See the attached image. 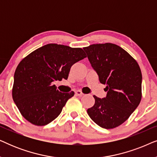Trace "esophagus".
Masks as SVG:
<instances>
[{"label": "esophagus", "mask_w": 157, "mask_h": 157, "mask_svg": "<svg viewBox=\"0 0 157 157\" xmlns=\"http://www.w3.org/2000/svg\"><path fill=\"white\" fill-rule=\"evenodd\" d=\"M75 94L78 96H82L83 95V94L81 91H76V92H75Z\"/></svg>", "instance_id": "34e87169"}]
</instances>
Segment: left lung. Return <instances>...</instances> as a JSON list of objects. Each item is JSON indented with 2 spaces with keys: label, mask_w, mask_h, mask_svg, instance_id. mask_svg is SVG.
Here are the masks:
<instances>
[{
  "label": "left lung",
  "mask_w": 157,
  "mask_h": 157,
  "mask_svg": "<svg viewBox=\"0 0 157 157\" xmlns=\"http://www.w3.org/2000/svg\"><path fill=\"white\" fill-rule=\"evenodd\" d=\"M101 83L106 84L105 98L94 96L88 109L90 118L101 127L110 129L126 121L141 99L142 75L138 63L117 45L106 43L83 48Z\"/></svg>",
  "instance_id": "1"
}]
</instances>
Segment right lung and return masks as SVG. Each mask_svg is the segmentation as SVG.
Returning a JSON list of instances; mask_svg holds the SVG:
<instances>
[{"instance_id": "add662e5", "label": "right lung", "mask_w": 157, "mask_h": 157, "mask_svg": "<svg viewBox=\"0 0 157 157\" xmlns=\"http://www.w3.org/2000/svg\"><path fill=\"white\" fill-rule=\"evenodd\" d=\"M86 57L82 48L49 44L21 61L14 74L12 96L21 115L36 126H45L61 113L74 92L61 93L51 83L67 79L71 67Z\"/></svg>"}]
</instances>
